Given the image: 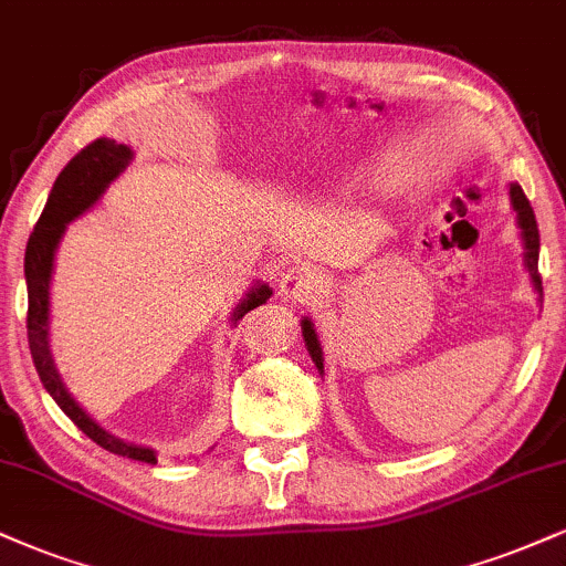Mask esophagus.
<instances>
[{
	"label": "esophagus",
	"instance_id": "esophagus-1",
	"mask_svg": "<svg viewBox=\"0 0 566 566\" xmlns=\"http://www.w3.org/2000/svg\"><path fill=\"white\" fill-rule=\"evenodd\" d=\"M279 287H282L284 301L311 303L313 297H318V292L324 290V282L316 271L305 269V265H295V269H290L287 274L282 276Z\"/></svg>",
	"mask_w": 566,
	"mask_h": 566
}]
</instances>
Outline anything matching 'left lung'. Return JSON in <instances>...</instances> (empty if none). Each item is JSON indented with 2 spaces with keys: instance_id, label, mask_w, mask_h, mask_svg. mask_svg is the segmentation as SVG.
I'll return each instance as SVG.
<instances>
[{
  "instance_id": "left-lung-1",
  "label": "left lung",
  "mask_w": 566,
  "mask_h": 566,
  "mask_svg": "<svg viewBox=\"0 0 566 566\" xmlns=\"http://www.w3.org/2000/svg\"><path fill=\"white\" fill-rule=\"evenodd\" d=\"M509 197H512V206L516 210V223H520L522 229V242H524V269L530 271V276H533V287L537 292V301L543 303V282H541V274H537V253H541V234H537V221H535V213H533V206H530V200L524 197L520 184H512L509 187ZM303 339L305 345H308V353L313 358V364H316V369L324 374V353H322V345H318V337H316V329H313V324L308 318H303Z\"/></svg>"
}]
</instances>
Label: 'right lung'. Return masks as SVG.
Returning <instances> with one entry per match:
<instances>
[{"label":"right lung","mask_w":566,"mask_h":566,"mask_svg":"<svg viewBox=\"0 0 566 566\" xmlns=\"http://www.w3.org/2000/svg\"><path fill=\"white\" fill-rule=\"evenodd\" d=\"M132 158L134 153L126 145H118L115 139L102 136V139H94L92 145L81 149L76 158L60 171L50 197H46L42 216H39L36 227H33V234L29 237V248H25V284H29V318H25V324H29V348L33 366L39 371V379H42L46 392L54 398V403L71 417L73 424L86 438L97 442L99 448H105V451L126 455V459L134 461H145V464H158V453L153 448L134 446V442L115 438V434L102 430L97 421L88 417L84 408L71 398V392L65 390L63 379H60L57 369H54L50 350V282L57 244L63 240L67 223L81 213H86L105 195L111 181L118 179L120 171L132 163ZM269 297V284H258L237 305L231 322L237 324L244 313L263 305Z\"/></svg>","instance_id":"1"}]
</instances>
